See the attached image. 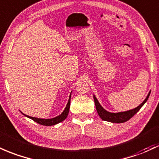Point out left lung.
<instances>
[{"instance_id":"left-lung-1","label":"left lung","mask_w":159,"mask_h":159,"mask_svg":"<svg viewBox=\"0 0 159 159\" xmlns=\"http://www.w3.org/2000/svg\"><path fill=\"white\" fill-rule=\"evenodd\" d=\"M151 91H149V93H148L147 97L146 98L144 99L143 102L140 104V105L136 107L135 109H131V110H128L126 111H121V112H118V113H112V112H109V111H107L103 108L101 106L100 104H99V101L97 100V99L96 98L95 96L93 95V99H94V102H95V106H96V109H97V113L102 118L103 121H109V122H112V123H124V122L128 121L130 118H131L138 111L139 109H141L143 106L144 105L145 102L147 101L148 98H149V95H150Z\"/></svg>"}]
</instances>
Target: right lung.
I'll list each match as a JSON object with an SVG mask.
<instances>
[{
    "mask_svg": "<svg viewBox=\"0 0 159 159\" xmlns=\"http://www.w3.org/2000/svg\"><path fill=\"white\" fill-rule=\"evenodd\" d=\"M70 101H71V95L69 96V101H68V103L66 105L65 109L62 111V114L60 115V116L55 117V118H50V119H43V118H34V117H31L29 116H26V115L23 114L24 116L28 117V118H31L33 121L37 122V123L40 124L41 125H44V126H52V125H55L57 124L60 123V122L64 121L66 118H67L68 114H69V108H70Z\"/></svg>",
    "mask_w": 159,
    "mask_h": 159,
    "instance_id": "1",
    "label": "right lung"
}]
</instances>
